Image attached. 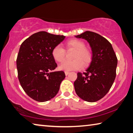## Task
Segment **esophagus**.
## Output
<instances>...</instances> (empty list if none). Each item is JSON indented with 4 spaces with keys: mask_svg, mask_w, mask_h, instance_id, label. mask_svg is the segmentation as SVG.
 I'll return each instance as SVG.
<instances>
[{
    "mask_svg": "<svg viewBox=\"0 0 133 133\" xmlns=\"http://www.w3.org/2000/svg\"><path fill=\"white\" fill-rule=\"evenodd\" d=\"M69 74V72H68V71H65V75H68Z\"/></svg>",
    "mask_w": 133,
    "mask_h": 133,
    "instance_id": "1",
    "label": "esophagus"
}]
</instances>
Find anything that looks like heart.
<instances>
[{
  "label": "heart",
  "instance_id": "obj_1",
  "mask_svg": "<svg viewBox=\"0 0 133 133\" xmlns=\"http://www.w3.org/2000/svg\"><path fill=\"white\" fill-rule=\"evenodd\" d=\"M66 45L69 49L75 50L72 61H66L60 65L61 70L70 71L79 70L83 66H88L92 59V52L82 40L77 39H70L66 42ZM52 56L56 61L62 63L65 59V50L60 45H56L52 50Z\"/></svg>",
  "mask_w": 133,
  "mask_h": 133
}]
</instances>
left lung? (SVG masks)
<instances>
[{"mask_svg": "<svg viewBox=\"0 0 133 133\" xmlns=\"http://www.w3.org/2000/svg\"><path fill=\"white\" fill-rule=\"evenodd\" d=\"M75 37L87 40L93 55L85 72L77 74L74 82L76 94L87 102H96L103 98L113 85L117 58L110 42L99 34L87 31Z\"/></svg>", "mask_w": 133, "mask_h": 133, "instance_id": "8db88e82", "label": "left lung"}]
</instances>
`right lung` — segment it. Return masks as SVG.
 I'll return each mask as SVG.
<instances>
[{
	"mask_svg": "<svg viewBox=\"0 0 133 133\" xmlns=\"http://www.w3.org/2000/svg\"><path fill=\"white\" fill-rule=\"evenodd\" d=\"M65 38L39 31L21 44L16 60L18 78L24 92L35 101L44 102L52 99L65 78L64 71L54 72L57 64L51 54Z\"/></svg>",
	"mask_w": 133,
	"mask_h": 133,
	"instance_id": "right-lung-1",
	"label": "right lung"
}]
</instances>
